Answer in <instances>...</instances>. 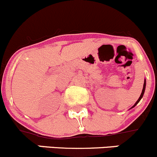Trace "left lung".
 Wrapping results in <instances>:
<instances>
[{"mask_svg":"<svg viewBox=\"0 0 157 157\" xmlns=\"http://www.w3.org/2000/svg\"><path fill=\"white\" fill-rule=\"evenodd\" d=\"M145 88H146V80H144V87H143V90H142V93H141V94H140V97H139V99H138V100L136 102V103H135V104L133 105V106H132L131 108H133V107H134L135 106H136V104H137L138 103H139L140 102V100H141V99H142V97H143V96H144V92H145Z\"/></svg>","mask_w":157,"mask_h":157,"instance_id":"8db88e82","label":"left lung"}]
</instances>
